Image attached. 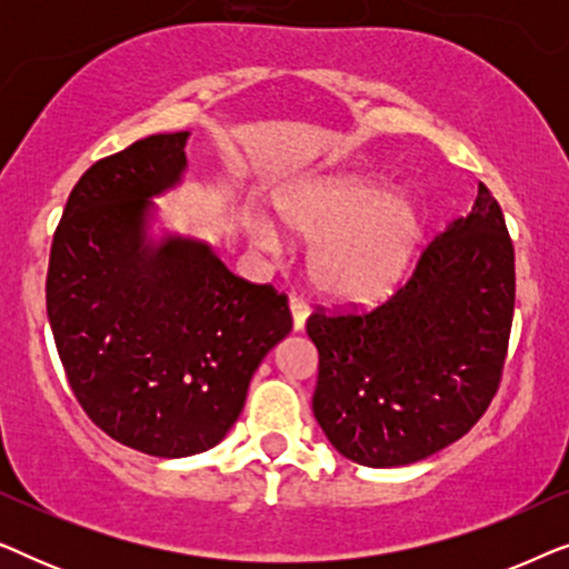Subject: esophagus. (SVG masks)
<instances>
[{"label": "esophagus", "instance_id": "esophagus-1", "mask_svg": "<svg viewBox=\"0 0 569 569\" xmlns=\"http://www.w3.org/2000/svg\"><path fill=\"white\" fill-rule=\"evenodd\" d=\"M290 313H292V329L295 331L306 329V321H308V316H310L308 302H302L300 298H292L290 300Z\"/></svg>", "mask_w": 569, "mask_h": 569}]
</instances>
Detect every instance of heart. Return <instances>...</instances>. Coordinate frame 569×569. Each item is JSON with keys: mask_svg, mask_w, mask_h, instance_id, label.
Returning a JSON list of instances; mask_svg holds the SVG:
<instances>
[{"mask_svg": "<svg viewBox=\"0 0 569 569\" xmlns=\"http://www.w3.org/2000/svg\"><path fill=\"white\" fill-rule=\"evenodd\" d=\"M274 212L287 230L313 240L310 282L345 306H370L396 292L425 240V212L415 197L352 170L284 186L274 197ZM248 236L263 251L282 246L263 217L248 222Z\"/></svg>", "mask_w": 569, "mask_h": 569, "instance_id": "1", "label": "heart"}]
</instances>
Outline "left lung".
Wrapping results in <instances>:
<instances>
[{"mask_svg": "<svg viewBox=\"0 0 569 569\" xmlns=\"http://www.w3.org/2000/svg\"><path fill=\"white\" fill-rule=\"evenodd\" d=\"M516 308V253L479 183L471 212L425 248L370 313L308 318L318 349L316 422L349 461L409 466L463 438L500 386Z\"/></svg>", "mask_w": 569, "mask_h": 569, "instance_id": "left-lung-1", "label": "left lung"}]
</instances>
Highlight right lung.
Instances as JSON below:
<instances>
[{"mask_svg":"<svg viewBox=\"0 0 569 569\" xmlns=\"http://www.w3.org/2000/svg\"><path fill=\"white\" fill-rule=\"evenodd\" d=\"M189 137L152 134L84 170L46 277L53 341L84 415L158 458L214 448L292 329L284 295L232 274L204 240L152 236V199L183 181Z\"/></svg>","mask_w":569,"mask_h":569,"instance_id":"right-lung-1","label":"right lung"}]
</instances>
